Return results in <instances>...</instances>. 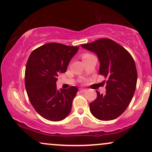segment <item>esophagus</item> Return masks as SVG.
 <instances>
[{
  "label": "esophagus",
  "instance_id": "esophagus-1",
  "mask_svg": "<svg viewBox=\"0 0 152 152\" xmlns=\"http://www.w3.org/2000/svg\"><path fill=\"white\" fill-rule=\"evenodd\" d=\"M79 90H80V91L82 92V93H84V92H86L87 91L86 88H80Z\"/></svg>",
  "mask_w": 152,
  "mask_h": 152
}]
</instances>
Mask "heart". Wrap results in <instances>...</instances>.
Wrapping results in <instances>:
<instances>
[{
    "instance_id": "1",
    "label": "heart",
    "mask_w": 152,
    "mask_h": 152,
    "mask_svg": "<svg viewBox=\"0 0 152 152\" xmlns=\"http://www.w3.org/2000/svg\"><path fill=\"white\" fill-rule=\"evenodd\" d=\"M91 55V54L88 53H83V54H82V59H83H83L88 58V57L90 56Z\"/></svg>"
}]
</instances>
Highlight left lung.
<instances>
[{"label": "left lung", "instance_id": "8db88e82", "mask_svg": "<svg viewBox=\"0 0 152 152\" xmlns=\"http://www.w3.org/2000/svg\"><path fill=\"white\" fill-rule=\"evenodd\" d=\"M81 46L96 54L99 74L108 78L106 94L96 91V99L89 105L91 113L102 121L114 119L126 109L135 92L137 71L134 58L124 47L109 38Z\"/></svg>", "mask_w": 152, "mask_h": 152}]
</instances>
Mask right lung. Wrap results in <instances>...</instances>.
Returning <instances> with one entry per match:
<instances>
[{
  "label": "right lung",
  "instance_id": "obj_1",
  "mask_svg": "<svg viewBox=\"0 0 152 152\" xmlns=\"http://www.w3.org/2000/svg\"><path fill=\"white\" fill-rule=\"evenodd\" d=\"M78 46L49 43L34 50L28 59L25 86L29 100L38 114L47 120L58 121L71 112L78 88L71 86L57 90L58 75L66 71Z\"/></svg>",
  "mask_w": 152,
  "mask_h": 152
}]
</instances>
